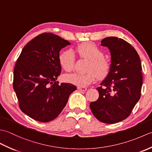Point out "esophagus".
I'll return each mask as SVG.
<instances>
[{"mask_svg": "<svg viewBox=\"0 0 152 152\" xmlns=\"http://www.w3.org/2000/svg\"><path fill=\"white\" fill-rule=\"evenodd\" d=\"M78 89L80 90V91H87V88H85V87H78Z\"/></svg>", "mask_w": 152, "mask_h": 152, "instance_id": "34e87169", "label": "esophagus"}]
</instances>
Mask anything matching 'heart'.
<instances>
[{
  "mask_svg": "<svg viewBox=\"0 0 152 152\" xmlns=\"http://www.w3.org/2000/svg\"><path fill=\"white\" fill-rule=\"evenodd\" d=\"M79 56L89 60L87 72H74L64 75V79L67 82L78 87H86L95 81L96 75L100 78L105 77L108 74L110 64L103 58L102 51L91 42H86L78 45L76 48ZM61 66L66 71L72 70L74 63V55L71 50L64 51L59 57Z\"/></svg>",
  "mask_w": 152,
  "mask_h": 152,
  "instance_id": "1",
  "label": "heart"
}]
</instances>
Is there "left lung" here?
Returning a JSON list of instances; mask_svg holds the SVG:
<instances>
[{"label":"left lung","mask_w":152,"mask_h":152,"mask_svg":"<svg viewBox=\"0 0 152 152\" xmlns=\"http://www.w3.org/2000/svg\"><path fill=\"white\" fill-rule=\"evenodd\" d=\"M110 53V69L96 88L99 97L90 103V108L100 121L112 124L130 115L139 101L142 86L140 57L134 48L124 40L106 37L101 42Z\"/></svg>","instance_id":"obj_1"}]
</instances>
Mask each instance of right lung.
<instances>
[{
    "instance_id": "1",
    "label": "right lung",
    "mask_w": 152,
    "mask_h": 152,
    "mask_svg": "<svg viewBox=\"0 0 152 152\" xmlns=\"http://www.w3.org/2000/svg\"><path fill=\"white\" fill-rule=\"evenodd\" d=\"M70 44L56 34L45 33L27 44L17 60L13 88L21 111L34 120L56 119L76 89L71 83L56 82L61 72L59 52Z\"/></svg>"
}]
</instances>
